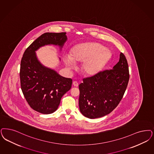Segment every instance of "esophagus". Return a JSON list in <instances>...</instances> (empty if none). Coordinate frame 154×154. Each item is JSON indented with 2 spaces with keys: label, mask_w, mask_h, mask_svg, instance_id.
Returning a JSON list of instances; mask_svg holds the SVG:
<instances>
[{
  "label": "esophagus",
  "mask_w": 154,
  "mask_h": 154,
  "mask_svg": "<svg viewBox=\"0 0 154 154\" xmlns=\"http://www.w3.org/2000/svg\"><path fill=\"white\" fill-rule=\"evenodd\" d=\"M73 85L75 87H77L79 86V83L77 81H73Z\"/></svg>",
  "instance_id": "esophagus-1"
}]
</instances>
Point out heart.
<instances>
[{
    "label": "heart",
    "mask_w": 154,
    "mask_h": 154,
    "mask_svg": "<svg viewBox=\"0 0 154 154\" xmlns=\"http://www.w3.org/2000/svg\"><path fill=\"white\" fill-rule=\"evenodd\" d=\"M111 53L103 45L98 42L79 44L71 49L70 55H63V60L69 70L74 69L75 63L82 62V70L88 75L100 72L110 57Z\"/></svg>",
    "instance_id": "heart-1"
}]
</instances>
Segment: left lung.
<instances>
[{
    "instance_id": "left-lung-1",
    "label": "left lung",
    "mask_w": 154,
    "mask_h": 154,
    "mask_svg": "<svg viewBox=\"0 0 154 154\" xmlns=\"http://www.w3.org/2000/svg\"><path fill=\"white\" fill-rule=\"evenodd\" d=\"M128 80L127 60L121 53L119 61L112 69L84 79L79 85V107L82 114L94 119L110 113L122 100Z\"/></svg>"
}]
</instances>
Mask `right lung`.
Here are the masks:
<instances>
[{"mask_svg":"<svg viewBox=\"0 0 154 154\" xmlns=\"http://www.w3.org/2000/svg\"><path fill=\"white\" fill-rule=\"evenodd\" d=\"M66 33L42 34L27 48L21 58V90L31 107L42 114H49L58 109L62 97L71 88L72 80L43 65L38 60L36 51L48 45L58 46L61 51L68 39Z\"/></svg>","mask_w":154,"mask_h":154,"instance_id":"right-lung-1","label":"right lung"}]
</instances>
